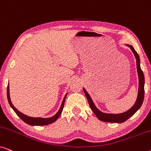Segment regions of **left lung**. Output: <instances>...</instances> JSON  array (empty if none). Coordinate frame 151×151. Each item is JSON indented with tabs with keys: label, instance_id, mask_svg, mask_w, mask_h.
Listing matches in <instances>:
<instances>
[{
	"label": "left lung",
	"instance_id": "1",
	"mask_svg": "<svg viewBox=\"0 0 151 151\" xmlns=\"http://www.w3.org/2000/svg\"><path fill=\"white\" fill-rule=\"evenodd\" d=\"M131 49L133 51L134 55H135V58L137 60V73H138V77H139V91H138V96L137 99L136 100V102L135 104L133 105V106L132 107L131 109H129V111H126V112L123 113H120V114H108V113H104L101 112L100 111H99L98 109L96 108V106H95V104L93 102L89 95L86 91L83 88L84 94L87 98L88 104L91 109V110L93 111L95 115H96L97 117L100 119V120L102 122H117V123H122L124 122L127 121L129 117H131L132 115L135 114L138 109L141 107L142 103H143L144 98V73L141 69L140 67V60L139 57L138 55V53H137L133 46L131 45H128Z\"/></svg>",
	"mask_w": 151,
	"mask_h": 151
}]
</instances>
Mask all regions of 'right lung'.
<instances>
[{
    "label": "right lung",
    "instance_id": "1",
    "mask_svg": "<svg viewBox=\"0 0 151 151\" xmlns=\"http://www.w3.org/2000/svg\"><path fill=\"white\" fill-rule=\"evenodd\" d=\"M7 100L8 102H9L10 106L13 110L15 111V113L17 114L20 119H22V121L24 122L27 124L29 125H32V126H44V125H47L49 124H52L57 120V119L58 118V117L60 115L62 111H63V109L64 108V104H65V99L66 97H67V94L65 96V98L63 99V102H62L60 109L58 111L56 114H55L54 116L49 117V118H41V117H29L27 115H25L23 113H22L21 112H20L19 111H18L15 107L14 106V105L12 104V103L11 102V100H10L9 98V84L7 86Z\"/></svg>",
    "mask_w": 151,
    "mask_h": 151
}]
</instances>
